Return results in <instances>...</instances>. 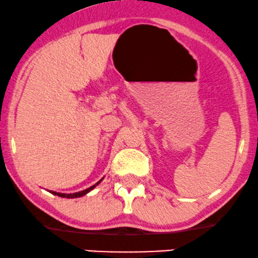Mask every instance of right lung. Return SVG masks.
Segmentation results:
<instances>
[{
	"label": "right lung",
	"instance_id": "right-lung-1",
	"mask_svg": "<svg viewBox=\"0 0 258 258\" xmlns=\"http://www.w3.org/2000/svg\"><path fill=\"white\" fill-rule=\"evenodd\" d=\"M101 181H102V180H101ZM101 181H99V182H97V183H95V184H94V185H91V187H89V188L84 189V190H81V191H78V193H73V194H64V193H57V191H52V190H51V193H52V194H54V195H58V197H60V198H67V199L81 198V197H83V195H86V194L89 193L90 190H93V189L95 188L96 185L99 184Z\"/></svg>",
	"mask_w": 258,
	"mask_h": 258
}]
</instances>
